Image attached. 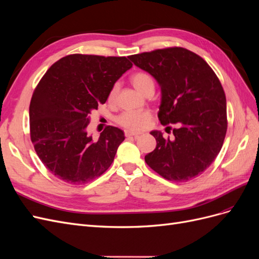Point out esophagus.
Segmentation results:
<instances>
[{
	"label": "esophagus",
	"instance_id": "obj_1",
	"mask_svg": "<svg viewBox=\"0 0 259 259\" xmlns=\"http://www.w3.org/2000/svg\"><path fill=\"white\" fill-rule=\"evenodd\" d=\"M124 133H125V136H126V137H130V136H138V135L142 134V133H140V132L130 131V130H125Z\"/></svg>",
	"mask_w": 259,
	"mask_h": 259
}]
</instances>
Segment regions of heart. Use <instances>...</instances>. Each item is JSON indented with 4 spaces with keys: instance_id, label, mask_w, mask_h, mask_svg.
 <instances>
[{
    "instance_id": "b5f03b06",
    "label": "heart",
    "mask_w": 259,
    "mask_h": 259,
    "mask_svg": "<svg viewBox=\"0 0 259 259\" xmlns=\"http://www.w3.org/2000/svg\"><path fill=\"white\" fill-rule=\"evenodd\" d=\"M131 82L134 88L142 94H146L148 91H154L153 77L145 71H138L131 77ZM119 91V85L114 84L109 93V99L113 100ZM150 114L146 111H126L117 116V123L122 126L131 130H142L145 128L149 121H150Z\"/></svg>"
}]
</instances>
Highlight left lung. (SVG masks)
I'll return each mask as SVG.
<instances>
[{
	"label": "left lung",
	"instance_id": "1",
	"mask_svg": "<svg viewBox=\"0 0 259 259\" xmlns=\"http://www.w3.org/2000/svg\"><path fill=\"white\" fill-rule=\"evenodd\" d=\"M133 64L154 77L161 89V124H178L174 138L150 134L156 147L145 161L171 182H187L204 171L218 155L227 132L223 86L206 61L183 48L132 55Z\"/></svg>",
	"mask_w": 259,
	"mask_h": 259
}]
</instances>
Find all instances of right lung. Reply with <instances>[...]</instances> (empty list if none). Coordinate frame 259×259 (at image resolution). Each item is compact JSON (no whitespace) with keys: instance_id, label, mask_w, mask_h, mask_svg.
<instances>
[{"instance_id":"right-lung-1","label":"right lung","mask_w":259,"mask_h":259,"mask_svg":"<svg viewBox=\"0 0 259 259\" xmlns=\"http://www.w3.org/2000/svg\"><path fill=\"white\" fill-rule=\"evenodd\" d=\"M132 66L126 57L74 54L46 71L31 98L30 135L52 174L83 185L111 165L124 132L108 126L94 140L88 133L90 114L106 103L114 83Z\"/></svg>"}]
</instances>
